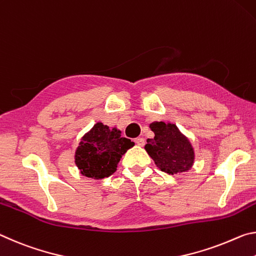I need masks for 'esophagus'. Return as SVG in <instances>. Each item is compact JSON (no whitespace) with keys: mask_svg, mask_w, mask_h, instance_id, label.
Returning <instances> with one entry per match:
<instances>
[{"mask_svg":"<svg viewBox=\"0 0 256 256\" xmlns=\"http://www.w3.org/2000/svg\"><path fill=\"white\" fill-rule=\"evenodd\" d=\"M135 143L138 146H144L145 145V140H144V138H142V137H138L135 140Z\"/></svg>","mask_w":256,"mask_h":256,"instance_id":"34e87169","label":"esophagus"}]
</instances>
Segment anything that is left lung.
I'll use <instances>...</instances> for the list:
<instances>
[{"mask_svg":"<svg viewBox=\"0 0 256 256\" xmlns=\"http://www.w3.org/2000/svg\"><path fill=\"white\" fill-rule=\"evenodd\" d=\"M153 138H148L145 150L163 172H187L195 161V152L188 138L171 122L154 121L150 124Z\"/></svg>","mask_w":256,"mask_h":256,"instance_id":"obj_1","label":"left lung"}]
</instances>
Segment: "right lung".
<instances>
[{"label":"right lung","mask_w":256,"mask_h":256,"mask_svg":"<svg viewBox=\"0 0 256 256\" xmlns=\"http://www.w3.org/2000/svg\"><path fill=\"white\" fill-rule=\"evenodd\" d=\"M134 145L130 140L121 137L119 129H110L98 122L82 137L74 153V163L85 177L106 178L116 172L120 158Z\"/></svg>","instance_id":"1"}]
</instances>
